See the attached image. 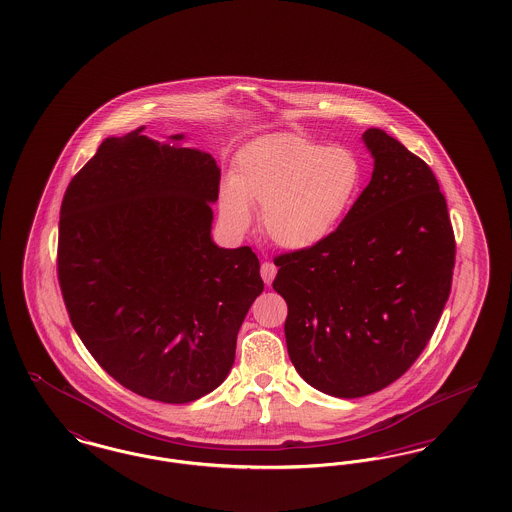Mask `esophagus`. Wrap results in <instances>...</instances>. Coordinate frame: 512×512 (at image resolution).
<instances>
[{"label":"esophagus","instance_id":"obj_1","mask_svg":"<svg viewBox=\"0 0 512 512\" xmlns=\"http://www.w3.org/2000/svg\"><path fill=\"white\" fill-rule=\"evenodd\" d=\"M261 276H263L265 284H272V280H274V276H276V267H274L272 263L265 261V263L261 265Z\"/></svg>","mask_w":512,"mask_h":512}]
</instances>
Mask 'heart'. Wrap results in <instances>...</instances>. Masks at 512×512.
I'll return each mask as SVG.
<instances>
[{
    "mask_svg": "<svg viewBox=\"0 0 512 512\" xmlns=\"http://www.w3.org/2000/svg\"><path fill=\"white\" fill-rule=\"evenodd\" d=\"M363 180V163L349 147L322 146L295 132L267 134L238 151L232 180L220 186V219L242 234L253 222L251 205L263 207L268 240L307 251L340 228Z\"/></svg>",
    "mask_w": 512,
    "mask_h": 512,
    "instance_id": "obj_1",
    "label": "heart"
}]
</instances>
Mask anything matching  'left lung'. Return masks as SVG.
<instances>
[{"mask_svg": "<svg viewBox=\"0 0 512 512\" xmlns=\"http://www.w3.org/2000/svg\"><path fill=\"white\" fill-rule=\"evenodd\" d=\"M374 171L324 244L274 257L272 288L295 370L315 390L363 397L401 378L449 299L455 234L432 169L380 128L363 134Z\"/></svg>", "mask_w": 512, "mask_h": 512, "instance_id": "left-lung-1", "label": "left lung"}]
</instances>
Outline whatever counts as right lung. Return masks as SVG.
Listing matches in <instances>:
<instances>
[{"mask_svg": "<svg viewBox=\"0 0 512 512\" xmlns=\"http://www.w3.org/2000/svg\"><path fill=\"white\" fill-rule=\"evenodd\" d=\"M219 184L209 153L138 128L107 138L61 203L57 278L71 324L109 376L153 401L219 388L265 288L251 247L211 240Z\"/></svg>", "mask_w": 512, "mask_h": 512, "instance_id": "obj_1", "label": "right lung"}]
</instances>
